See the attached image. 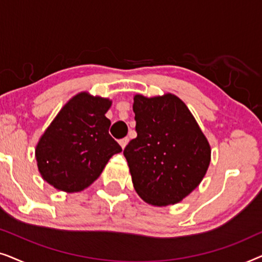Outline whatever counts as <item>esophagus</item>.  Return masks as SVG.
Masks as SVG:
<instances>
[{
  "label": "esophagus",
  "mask_w": 262,
  "mask_h": 262,
  "mask_svg": "<svg viewBox=\"0 0 262 262\" xmlns=\"http://www.w3.org/2000/svg\"><path fill=\"white\" fill-rule=\"evenodd\" d=\"M127 143H128V138L127 137H125V138H123V139H120L119 141V144H120V146L121 148H125V146L127 145Z\"/></svg>",
  "instance_id": "34e87169"
}]
</instances>
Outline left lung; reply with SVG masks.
Instances as JSON below:
<instances>
[{
	"label": "left lung",
	"instance_id": "obj_1",
	"mask_svg": "<svg viewBox=\"0 0 262 262\" xmlns=\"http://www.w3.org/2000/svg\"><path fill=\"white\" fill-rule=\"evenodd\" d=\"M137 137L124 149L134 187L145 203L167 206L181 202L205 177L209 142L178 96L135 95Z\"/></svg>",
	"mask_w": 262,
	"mask_h": 262
}]
</instances>
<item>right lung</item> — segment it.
<instances>
[{"instance_id":"right-lung-1","label":"right lung","mask_w":262,"mask_h":262,"mask_svg":"<svg viewBox=\"0 0 262 262\" xmlns=\"http://www.w3.org/2000/svg\"><path fill=\"white\" fill-rule=\"evenodd\" d=\"M112 101L80 93L68 101L35 148L42 179L60 191L80 192L92 185L121 146L111 137L105 117Z\"/></svg>"}]
</instances>
